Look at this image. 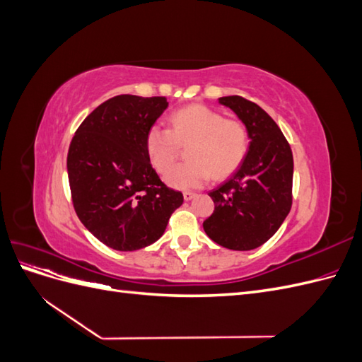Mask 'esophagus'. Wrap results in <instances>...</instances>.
<instances>
[{"instance_id":"34e87169","label":"esophagus","mask_w":362,"mask_h":362,"mask_svg":"<svg viewBox=\"0 0 362 362\" xmlns=\"http://www.w3.org/2000/svg\"><path fill=\"white\" fill-rule=\"evenodd\" d=\"M194 196H196V194H194L193 192H184V199H185V201H192V199L194 198Z\"/></svg>"}]
</instances>
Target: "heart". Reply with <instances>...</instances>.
Returning <instances> with one entry per match:
<instances>
[{
	"instance_id": "obj_1",
	"label": "heart",
	"mask_w": 362,
	"mask_h": 362,
	"mask_svg": "<svg viewBox=\"0 0 362 362\" xmlns=\"http://www.w3.org/2000/svg\"><path fill=\"white\" fill-rule=\"evenodd\" d=\"M249 144V129L242 120L225 119L202 104L181 108L170 116L169 129L152 125L145 136L149 163L161 175L173 165L179 145L188 146V161L166 175V182L181 190L201 189L213 175L217 180L233 175L245 161Z\"/></svg>"
}]
</instances>
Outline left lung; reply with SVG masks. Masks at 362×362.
I'll list each match as a JSON object with an SVG mask.
<instances>
[{
	"instance_id": "left-lung-1",
	"label": "left lung",
	"mask_w": 362,
	"mask_h": 362,
	"mask_svg": "<svg viewBox=\"0 0 362 362\" xmlns=\"http://www.w3.org/2000/svg\"><path fill=\"white\" fill-rule=\"evenodd\" d=\"M249 129L242 166L210 194L213 214L204 231L226 249L250 250L275 234L293 204V152L281 128L259 105L243 96L221 98Z\"/></svg>"
}]
</instances>
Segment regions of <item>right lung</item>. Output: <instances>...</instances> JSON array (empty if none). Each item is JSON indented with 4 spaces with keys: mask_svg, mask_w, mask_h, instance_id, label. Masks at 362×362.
<instances>
[{
    "mask_svg": "<svg viewBox=\"0 0 362 362\" xmlns=\"http://www.w3.org/2000/svg\"><path fill=\"white\" fill-rule=\"evenodd\" d=\"M168 105L164 96L117 95L98 105L72 137L74 210L108 247L127 252L157 242L184 201L160 180L145 148L148 129Z\"/></svg>",
    "mask_w": 362,
    "mask_h": 362,
    "instance_id": "obj_1",
    "label": "right lung"
}]
</instances>
